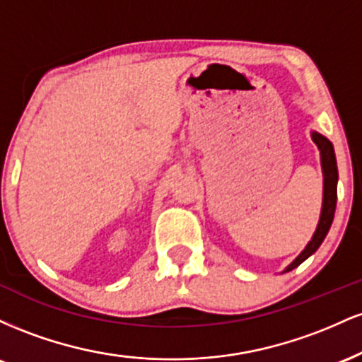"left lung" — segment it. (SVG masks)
Returning <instances> with one entry per match:
<instances>
[{
    "label": "left lung",
    "mask_w": 362,
    "mask_h": 362,
    "mask_svg": "<svg viewBox=\"0 0 362 362\" xmlns=\"http://www.w3.org/2000/svg\"><path fill=\"white\" fill-rule=\"evenodd\" d=\"M315 144H317L320 149V155H322V168H323V207H322V216H320V223L317 231H315L311 242L306 245V248L300 253L296 260L293 264L286 267L284 272L293 271L294 267L305 262L311 253L318 250V247L322 245L323 240L330 230L332 221H334L335 214V206H337V180H339V172H337V160H335L334 146L328 141L325 136L318 134V132H313L311 134Z\"/></svg>",
    "instance_id": "1"
}]
</instances>
